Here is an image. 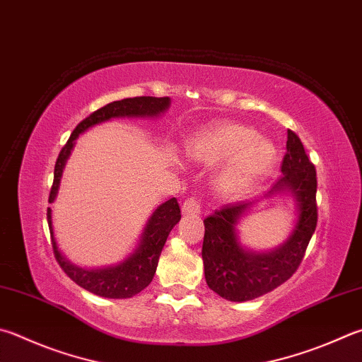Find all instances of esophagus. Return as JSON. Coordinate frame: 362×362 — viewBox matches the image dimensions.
I'll list each match as a JSON object with an SVG mask.
<instances>
[{"label":"esophagus","instance_id":"esophagus-1","mask_svg":"<svg viewBox=\"0 0 362 362\" xmlns=\"http://www.w3.org/2000/svg\"><path fill=\"white\" fill-rule=\"evenodd\" d=\"M182 212L185 215H199L201 214V201L198 198H188L182 204Z\"/></svg>","mask_w":362,"mask_h":362}]
</instances>
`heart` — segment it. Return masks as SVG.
Segmentation results:
<instances>
[{"label":"heart","mask_w":362,"mask_h":362,"mask_svg":"<svg viewBox=\"0 0 362 362\" xmlns=\"http://www.w3.org/2000/svg\"><path fill=\"white\" fill-rule=\"evenodd\" d=\"M188 153L209 166L230 160L218 179L223 193L244 192L261 180L277 160V148L271 141L238 123L216 124L194 134L188 142Z\"/></svg>","instance_id":"b5f03b06"}]
</instances>
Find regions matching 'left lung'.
<instances>
[{"label":"left lung","instance_id":"8db88e82","mask_svg":"<svg viewBox=\"0 0 362 362\" xmlns=\"http://www.w3.org/2000/svg\"><path fill=\"white\" fill-rule=\"evenodd\" d=\"M280 192L291 193L299 216L288 240L272 252H248L239 244L235 226L252 201L226 204L204 220V275L210 290L221 298L252 300L285 284L298 271L317 228V170L291 129H288L281 175L269 194Z\"/></svg>","mask_w":362,"mask_h":362}]
</instances>
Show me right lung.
<instances>
[{
	"label": "right lung",
	"instance_id": "obj_1",
	"mask_svg": "<svg viewBox=\"0 0 362 362\" xmlns=\"http://www.w3.org/2000/svg\"><path fill=\"white\" fill-rule=\"evenodd\" d=\"M170 100L168 96L155 98V96H136L127 98L122 101L109 103L106 106L95 110L85 120L77 124L76 129L72 131L68 142L64 144L60 155H58L54 170V185L50 188L49 202L55 201V196L60 187V179L63 174V168L69 158L71 150L74 147V141L82 134L83 131L95 127L98 123L107 122L110 118L120 117H156L164 112L169 107ZM180 221V207L175 198L163 202L161 206L155 210L153 215L150 216L147 226L144 228L141 244L134 250L129 258L117 266H109L103 269H82L69 262L60 253L57 247V240L54 235V226H52V210L47 209V223L50 229L52 247H54V255L58 264L66 272L68 277L76 281L83 290L93 293L101 298L110 299H127L133 298L134 294L141 293L144 288L150 285L152 281L161 250L166 244V239L177 223Z\"/></svg>",
	"mask_w": 362,
	"mask_h": 362
}]
</instances>
